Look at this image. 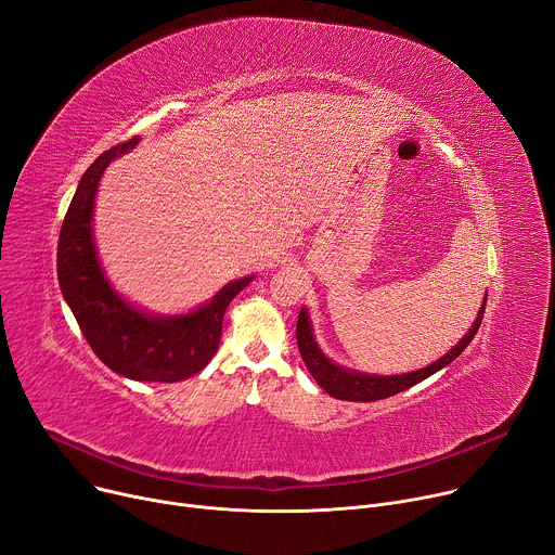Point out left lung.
Returning a JSON list of instances; mask_svg holds the SVG:
<instances>
[{
  "instance_id": "obj_1",
  "label": "left lung",
  "mask_w": 555,
  "mask_h": 555,
  "mask_svg": "<svg viewBox=\"0 0 555 555\" xmlns=\"http://www.w3.org/2000/svg\"><path fill=\"white\" fill-rule=\"evenodd\" d=\"M485 306H487V294L482 300V308L478 310V317L472 325V330L453 345V349H449L442 359H438L436 363L410 372V374H396V376H376V374H361L354 370H345L340 365H336L334 361H330L321 347L314 340L312 334V323H310V314L304 308L298 314V323H296V343H298V351L300 357L306 361V367L310 370V374L314 376V380L334 398L340 400H359V402H370V400H380L387 396H393L398 391H405L410 387H414L416 383L429 378L431 374H436L438 370L447 367L453 359H459L463 351L467 349V345L474 340L480 323H482V314H485Z\"/></svg>"
}]
</instances>
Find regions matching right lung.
<instances>
[{"label":"right lung","mask_w":555,"mask_h":555,"mask_svg":"<svg viewBox=\"0 0 555 555\" xmlns=\"http://www.w3.org/2000/svg\"><path fill=\"white\" fill-rule=\"evenodd\" d=\"M137 141L134 137L106 150L83 172L62 223L57 276L66 304L99 361L132 380L177 383L198 374L217 354L223 314L255 276L228 283L206 306L179 317L147 314L113 289L96 257L92 208L104 170Z\"/></svg>","instance_id":"right-lung-1"}]
</instances>
